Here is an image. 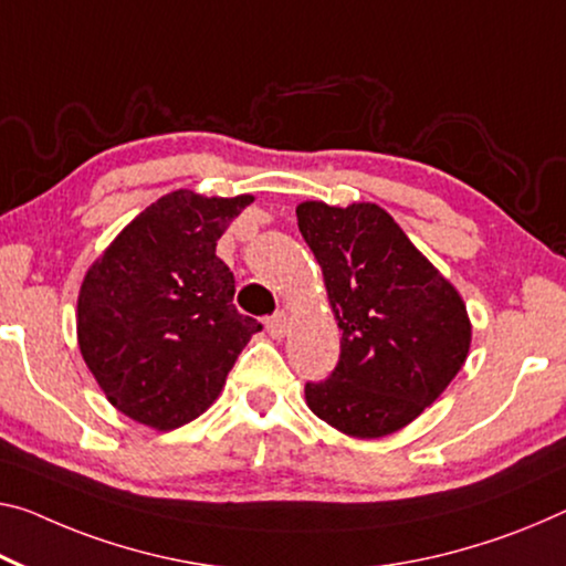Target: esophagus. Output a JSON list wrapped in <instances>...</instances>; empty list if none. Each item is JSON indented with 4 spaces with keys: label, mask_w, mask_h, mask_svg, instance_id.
<instances>
[{
    "label": "esophagus",
    "mask_w": 566,
    "mask_h": 566,
    "mask_svg": "<svg viewBox=\"0 0 566 566\" xmlns=\"http://www.w3.org/2000/svg\"><path fill=\"white\" fill-rule=\"evenodd\" d=\"M265 332L273 338L285 336V332H289V316H285V311H277L273 316L265 318Z\"/></svg>",
    "instance_id": "esophagus-1"
}]
</instances>
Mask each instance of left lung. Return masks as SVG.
<instances>
[{
	"label": "left lung",
	"mask_w": 566,
	"mask_h": 566,
	"mask_svg": "<svg viewBox=\"0 0 566 566\" xmlns=\"http://www.w3.org/2000/svg\"><path fill=\"white\" fill-rule=\"evenodd\" d=\"M295 214L342 328L336 369L306 381V402L352 438H385L422 415L465 364V303L379 205L303 202Z\"/></svg>",
	"instance_id": "left-lung-1"
}]
</instances>
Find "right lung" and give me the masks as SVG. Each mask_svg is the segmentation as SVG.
<instances>
[{
  "label": "right lung",
  "mask_w": 566,
  "mask_h": 566,
  "mask_svg": "<svg viewBox=\"0 0 566 566\" xmlns=\"http://www.w3.org/2000/svg\"><path fill=\"white\" fill-rule=\"evenodd\" d=\"M253 202L177 189L126 224L77 295V344L108 402L156 430L192 422L258 334L217 240Z\"/></svg>",
  "instance_id": "obj_1"
}]
</instances>
